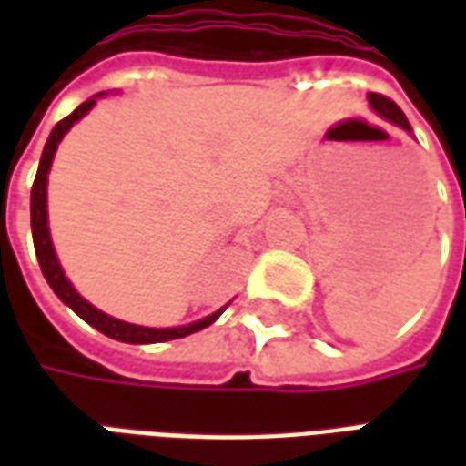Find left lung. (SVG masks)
I'll return each instance as SVG.
<instances>
[{
  "mask_svg": "<svg viewBox=\"0 0 466 466\" xmlns=\"http://www.w3.org/2000/svg\"><path fill=\"white\" fill-rule=\"evenodd\" d=\"M370 105L380 112L381 116H387V119H391L394 124H400L401 129H407V132H411L410 122H407V116H404V112H401L400 106L391 102L390 96L384 95H377V92H370Z\"/></svg>",
  "mask_w": 466,
  "mask_h": 466,
  "instance_id": "8db88e82",
  "label": "left lung"
}]
</instances>
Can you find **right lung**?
Returning <instances> with one entry per match:
<instances>
[{
	"mask_svg": "<svg viewBox=\"0 0 466 466\" xmlns=\"http://www.w3.org/2000/svg\"><path fill=\"white\" fill-rule=\"evenodd\" d=\"M92 106H95V96L82 102L72 115L65 116L62 122L56 124L55 129H52V134H49V139H46L42 159H39V169H36L35 184H32V237H35V252L36 259H39V267H42V274H45V279L49 282V287L55 289L56 297H59L66 307H72L86 324H92L95 329H99V332L106 334V337H112V339H119V342L127 344H154L189 337V334L199 332L204 327H209L224 309L214 312L212 317H207V319L187 324V327H174V329H152V327H137V324L119 322L115 317L99 312V309L92 307L86 299H82V297L75 292V287L69 284V279L65 277L59 262H56L55 247H52V239H49V227H46V174H49V167H52V159H55L56 144L62 142V137L69 132V127H72L76 119H82Z\"/></svg>",
	"mask_w": 466,
	"mask_h": 466,
	"instance_id": "right-lung-1",
	"label": "right lung"
}]
</instances>
